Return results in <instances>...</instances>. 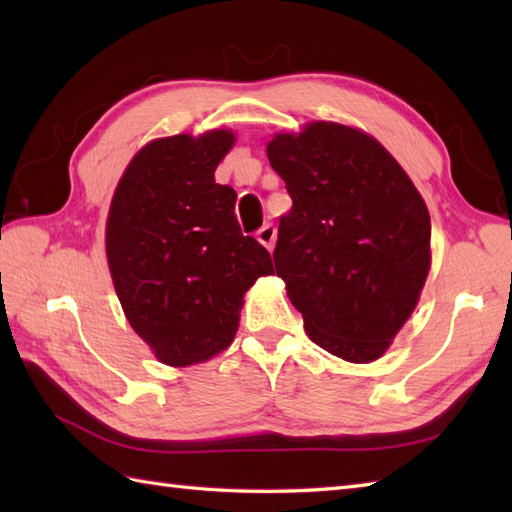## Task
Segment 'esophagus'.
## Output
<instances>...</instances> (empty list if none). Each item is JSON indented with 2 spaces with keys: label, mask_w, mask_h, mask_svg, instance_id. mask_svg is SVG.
Instances as JSON below:
<instances>
[{
  "label": "esophagus",
  "mask_w": 512,
  "mask_h": 512,
  "mask_svg": "<svg viewBox=\"0 0 512 512\" xmlns=\"http://www.w3.org/2000/svg\"><path fill=\"white\" fill-rule=\"evenodd\" d=\"M257 239H259V242H262L268 250H273L275 239H277V228H275V224H264L262 228H259V231H257Z\"/></svg>",
  "instance_id": "34e87169"
}]
</instances>
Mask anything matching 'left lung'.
<instances>
[{
    "label": "left lung",
    "instance_id": "8db88e82",
    "mask_svg": "<svg viewBox=\"0 0 512 512\" xmlns=\"http://www.w3.org/2000/svg\"><path fill=\"white\" fill-rule=\"evenodd\" d=\"M266 151L292 198L273 257L303 328L343 361H376L429 273L427 206L389 151L358 129L312 123Z\"/></svg>",
    "mask_w": 512,
    "mask_h": 512
}]
</instances>
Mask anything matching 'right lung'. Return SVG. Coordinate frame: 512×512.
I'll list each match as a JSON object with an SVG mask.
<instances>
[{
	"label": "right lung",
	"instance_id": "right-lung-1",
	"mask_svg": "<svg viewBox=\"0 0 512 512\" xmlns=\"http://www.w3.org/2000/svg\"><path fill=\"white\" fill-rule=\"evenodd\" d=\"M224 129L160 138L129 162L107 217V262L129 325L165 365L187 367L231 345L244 292L273 273L244 235L237 193L215 182L233 147Z\"/></svg>",
	"mask_w": 512,
	"mask_h": 512
}]
</instances>
